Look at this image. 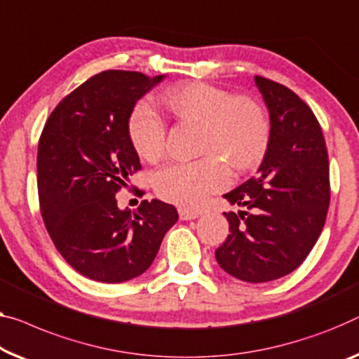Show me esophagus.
I'll return each instance as SVG.
<instances>
[{"label":"esophagus","mask_w":359,"mask_h":359,"mask_svg":"<svg viewBox=\"0 0 359 359\" xmlns=\"http://www.w3.org/2000/svg\"><path fill=\"white\" fill-rule=\"evenodd\" d=\"M179 216L182 221H191V219H196L200 216V212L196 211H191V210H187V208H180L179 210Z\"/></svg>","instance_id":"34e87169"}]
</instances>
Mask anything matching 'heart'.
<instances>
[{"label":"heart","instance_id":"heart-1","mask_svg":"<svg viewBox=\"0 0 359 359\" xmlns=\"http://www.w3.org/2000/svg\"><path fill=\"white\" fill-rule=\"evenodd\" d=\"M165 109L180 121L201 126L200 154L191 163H174L154 174V191L175 205L196 208L229 184L226 163L233 170L251 169L266 154L271 124L264 109L250 98H235L227 90L190 82L168 90ZM128 133L138 156L158 161L165 149V124L147 101L133 108ZM223 161L221 162L220 159Z\"/></svg>","mask_w":359,"mask_h":359}]
</instances>
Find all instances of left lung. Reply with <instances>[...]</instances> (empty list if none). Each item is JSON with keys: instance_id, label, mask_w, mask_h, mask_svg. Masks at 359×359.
<instances>
[{"instance_id": "obj_1", "label": "left lung", "mask_w": 359, "mask_h": 359, "mask_svg": "<svg viewBox=\"0 0 359 359\" xmlns=\"http://www.w3.org/2000/svg\"><path fill=\"white\" fill-rule=\"evenodd\" d=\"M255 85L269 111V147L258 174L224 195L250 212H224L231 233L216 259L235 279L261 283L306 259L323 232L330 189L327 148L313 111L280 83L256 76Z\"/></svg>"}]
</instances>
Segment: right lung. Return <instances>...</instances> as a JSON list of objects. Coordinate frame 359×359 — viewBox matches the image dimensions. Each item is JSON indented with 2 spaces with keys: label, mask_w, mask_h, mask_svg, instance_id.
Listing matches in <instances>:
<instances>
[{
  "label": "right lung",
  "mask_w": 359,
  "mask_h": 359,
  "mask_svg": "<svg viewBox=\"0 0 359 359\" xmlns=\"http://www.w3.org/2000/svg\"><path fill=\"white\" fill-rule=\"evenodd\" d=\"M164 77L96 74L56 106L41 132V217L62 258L88 279L119 283L143 274L179 219L164 201L143 200L130 211L119 210L116 200L140 169L128 133L133 106Z\"/></svg>",
  "instance_id": "right-lung-1"
}]
</instances>
